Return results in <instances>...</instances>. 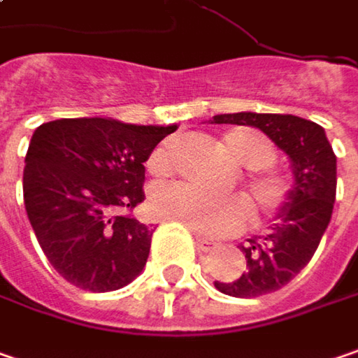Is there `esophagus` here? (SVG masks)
Listing matches in <instances>:
<instances>
[{
  "label": "esophagus",
  "instance_id": "obj_1",
  "mask_svg": "<svg viewBox=\"0 0 358 358\" xmlns=\"http://www.w3.org/2000/svg\"><path fill=\"white\" fill-rule=\"evenodd\" d=\"M195 243H197V248L201 250V252H209L213 245H215V241L213 240H207V238H199V236H195Z\"/></svg>",
  "mask_w": 358,
  "mask_h": 358
}]
</instances>
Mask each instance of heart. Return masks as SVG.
<instances>
[{"instance_id": "1", "label": "heart", "mask_w": 358, "mask_h": 358, "mask_svg": "<svg viewBox=\"0 0 358 358\" xmlns=\"http://www.w3.org/2000/svg\"><path fill=\"white\" fill-rule=\"evenodd\" d=\"M231 161L245 167L243 189L256 217H272L290 197L288 179L272 169L276 147L264 134L250 129H231L222 138ZM149 167L155 175L169 171V149L163 145L152 152ZM155 215L185 225L197 236L224 238L240 231L248 222V203L240 195H211L189 183H171L155 191L151 199Z\"/></svg>"}]
</instances>
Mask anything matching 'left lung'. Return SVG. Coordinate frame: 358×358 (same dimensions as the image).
Here are the masks:
<instances>
[{
	"mask_svg": "<svg viewBox=\"0 0 358 358\" xmlns=\"http://www.w3.org/2000/svg\"><path fill=\"white\" fill-rule=\"evenodd\" d=\"M211 124H245L266 133L288 155L294 185L276 224L264 238L241 243L245 272L234 282H215V288L236 298L276 292L310 262L327 231L336 197V157L324 129L294 115L234 113L215 115Z\"/></svg>",
	"mask_w": 358,
	"mask_h": 358,
	"instance_id": "left-lung-1",
	"label": "left lung"
}]
</instances>
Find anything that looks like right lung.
Returning a JSON list of instances; mask_svg holds the SVG:
<instances>
[{"instance_id": "1", "label": "right lung", "mask_w": 358, "mask_h": 358, "mask_svg": "<svg viewBox=\"0 0 358 358\" xmlns=\"http://www.w3.org/2000/svg\"><path fill=\"white\" fill-rule=\"evenodd\" d=\"M113 118H60L40 124L24 167L29 224L54 270L90 292H110L138 276L152 227L127 213L145 199V161L175 133Z\"/></svg>"}]
</instances>
